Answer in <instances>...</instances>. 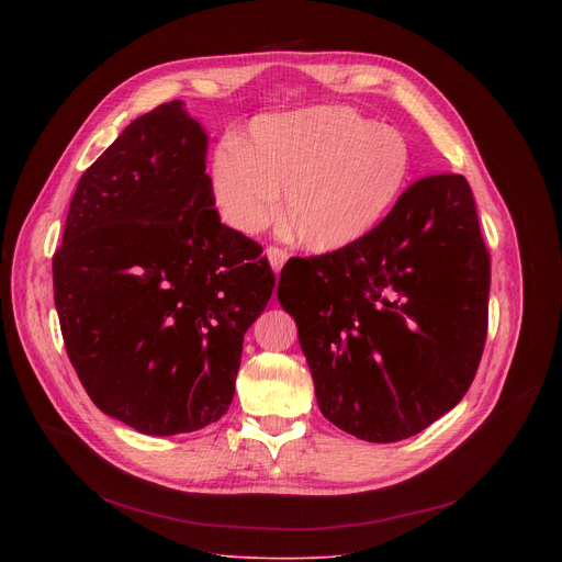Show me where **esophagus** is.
Returning <instances> with one entry per match:
<instances>
[{
	"label": "esophagus",
	"instance_id": "obj_1",
	"mask_svg": "<svg viewBox=\"0 0 562 562\" xmlns=\"http://www.w3.org/2000/svg\"><path fill=\"white\" fill-rule=\"evenodd\" d=\"M266 259H269L271 269H273L276 273H280V271H282V266H284V261L289 259V252H286V250H282V248L269 246V248H266Z\"/></svg>",
	"mask_w": 562,
	"mask_h": 562
}]
</instances>
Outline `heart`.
<instances>
[{"instance_id":"b5f03b06","label":"heart","mask_w":562,"mask_h":562,"mask_svg":"<svg viewBox=\"0 0 562 562\" xmlns=\"http://www.w3.org/2000/svg\"><path fill=\"white\" fill-rule=\"evenodd\" d=\"M409 172V147L356 111L323 106L259 117L246 145H221L212 187L221 216L252 234L282 225L312 252L360 244L396 204Z\"/></svg>"}]
</instances>
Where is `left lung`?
I'll list each match as a JSON object with an SVG mask.
<instances>
[{
	"label": "left lung",
	"instance_id": "8db88e82",
	"mask_svg": "<svg viewBox=\"0 0 562 562\" xmlns=\"http://www.w3.org/2000/svg\"><path fill=\"white\" fill-rule=\"evenodd\" d=\"M490 252L462 175L422 177L356 246L293 257L278 284L321 415L375 445L453 409L487 337Z\"/></svg>",
	"mask_w": 562,
	"mask_h": 562
}]
</instances>
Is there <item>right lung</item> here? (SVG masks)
<instances>
[{"instance_id": "1", "label": "right lung", "mask_w": 562, "mask_h": 562, "mask_svg": "<svg viewBox=\"0 0 562 562\" xmlns=\"http://www.w3.org/2000/svg\"><path fill=\"white\" fill-rule=\"evenodd\" d=\"M204 159L180 100L136 117L81 175L52 259L86 394L145 435L225 415L244 335L276 286L261 246L221 223Z\"/></svg>"}]
</instances>
